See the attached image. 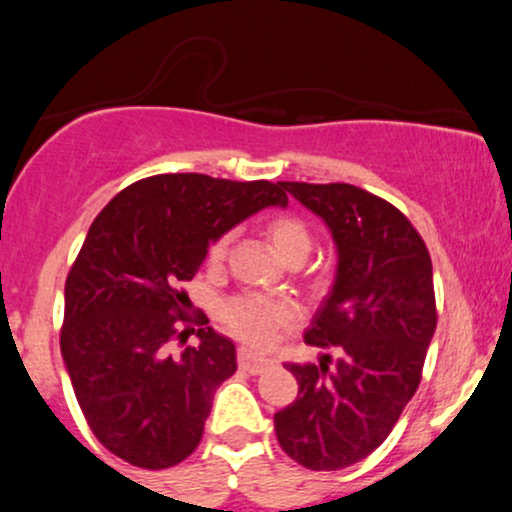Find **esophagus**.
Here are the masks:
<instances>
[{"label":"esophagus","instance_id":"34e87169","mask_svg":"<svg viewBox=\"0 0 512 512\" xmlns=\"http://www.w3.org/2000/svg\"><path fill=\"white\" fill-rule=\"evenodd\" d=\"M272 363H274L272 358L257 354V351L248 349V346L238 349V366L243 370H248V373H262V370H267Z\"/></svg>","mask_w":512,"mask_h":512}]
</instances>
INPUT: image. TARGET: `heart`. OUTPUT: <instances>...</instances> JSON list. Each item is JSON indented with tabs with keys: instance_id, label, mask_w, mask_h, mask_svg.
<instances>
[{
	"instance_id": "heart-1",
	"label": "heart",
	"mask_w": 512,
	"mask_h": 512,
	"mask_svg": "<svg viewBox=\"0 0 512 512\" xmlns=\"http://www.w3.org/2000/svg\"><path fill=\"white\" fill-rule=\"evenodd\" d=\"M267 236L276 252L289 262H301L313 248V233H310L308 223L293 214H279L269 219ZM228 243H231V236L223 233L209 245V267H221L228 255ZM296 317L298 305L291 298L264 296V293H238V296L226 298L219 308L223 327L233 337L255 346H267L274 334L296 322Z\"/></svg>"
}]
</instances>
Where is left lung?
Listing matches in <instances>:
<instances>
[{"mask_svg":"<svg viewBox=\"0 0 512 512\" xmlns=\"http://www.w3.org/2000/svg\"><path fill=\"white\" fill-rule=\"evenodd\" d=\"M281 185L337 243L334 286L305 330V344L337 358L286 366L301 390L274 414V431L291 460L334 472L383 445L421 383L438 322L431 255L383 197L346 182Z\"/></svg>","mask_w":512,"mask_h":512,"instance_id":"1","label":"left lung"}]
</instances>
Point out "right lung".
Returning a JSON list of instances; mask_svg holds the SVG:
<instances>
[{
    "label": "right lung",
    "mask_w": 512,
    "mask_h": 512,
    "mask_svg": "<svg viewBox=\"0 0 512 512\" xmlns=\"http://www.w3.org/2000/svg\"><path fill=\"white\" fill-rule=\"evenodd\" d=\"M286 202L281 182L166 173L132 182L91 223L64 284L60 346L86 424L120 460L168 469L197 450L216 387L236 373V346L204 315L199 346H185L180 284L216 238Z\"/></svg>",
    "instance_id": "right-lung-1"
}]
</instances>
